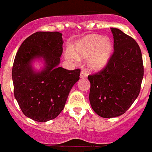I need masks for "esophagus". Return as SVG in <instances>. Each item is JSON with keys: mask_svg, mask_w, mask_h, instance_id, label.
<instances>
[{"mask_svg": "<svg viewBox=\"0 0 152 152\" xmlns=\"http://www.w3.org/2000/svg\"><path fill=\"white\" fill-rule=\"evenodd\" d=\"M87 76H88V73H87L86 72H85V71H81L80 75V77L81 79L86 78Z\"/></svg>", "mask_w": 152, "mask_h": 152, "instance_id": "1", "label": "esophagus"}]
</instances>
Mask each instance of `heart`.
Wrapping results in <instances>:
<instances>
[{"label": "heart", "instance_id": "heart-1", "mask_svg": "<svg viewBox=\"0 0 152 152\" xmlns=\"http://www.w3.org/2000/svg\"><path fill=\"white\" fill-rule=\"evenodd\" d=\"M113 51V45L108 37L99 35H88L77 40L72 48H68L64 53L67 61L77 62L79 59H88V64L91 70L99 71L109 62Z\"/></svg>", "mask_w": 152, "mask_h": 152}]
</instances>
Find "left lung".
<instances>
[{
  "instance_id": "1",
  "label": "left lung",
  "mask_w": 152,
  "mask_h": 152,
  "mask_svg": "<svg viewBox=\"0 0 152 152\" xmlns=\"http://www.w3.org/2000/svg\"><path fill=\"white\" fill-rule=\"evenodd\" d=\"M114 52L107 66L88 76L92 109L103 118L120 116L132 106L140 91L143 64L140 46L121 30L111 28Z\"/></svg>"
}]
</instances>
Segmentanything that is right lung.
I'll use <instances>...</instances> for the list:
<instances>
[{
    "instance_id": "obj_1",
    "label": "right lung",
    "mask_w": 152,
    "mask_h": 152,
    "mask_svg": "<svg viewBox=\"0 0 152 152\" xmlns=\"http://www.w3.org/2000/svg\"><path fill=\"white\" fill-rule=\"evenodd\" d=\"M63 43L61 32H37L24 40L15 56L12 71L14 96L22 112L35 121L47 122L58 116L80 79V69L59 67ZM38 58L45 61L40 72L31 66Z\"/></svg>"
}]
</instances>
